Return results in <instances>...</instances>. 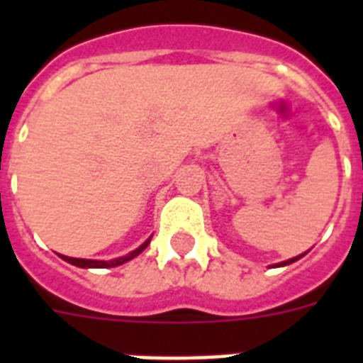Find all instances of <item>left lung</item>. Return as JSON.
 <instances>
[{
	"label": "left lung",
	"instance_id": "left-lung-1",
	"mask_svg": "<svg viewBox=\"0 0 363 363\" xmlns=\"http://www.w3.org/2000/svg\"><path fill=\"white\" fill-rule=\"evenodd\" d=\"M301 256H305V252H303V254H299V256H296V258H290V259H286V262H281V264H277V267H281V265L292 264V262H296V259H299V258H301Z\"/></svg>",
	"mask_w": 363,
	"mask_h": 363
}]
</instances>
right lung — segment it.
<instances>
[{"instance_id": "add662e5", "label": "right lung", "mask_w": 363, "mask_h": 363, "mask_svg": "<svg viewBox=\"0 0 363 363\" xmlns=\"http://www.w3.org/2000/svg\"><path fill=\"white\" fill-rule=\"evenodd\" d=\"M148 242H150V239H147V241L143 242L141 247L135 248V250H131L130 254H125V256H122V258H115V259H109V262H104V259H82V258H69V256H62V258L65 259V262H69V264L77 265V267H96V269H107V267H116V265H122L125 264V262H130L131 258H135V256H139V254L145 250V248L148 247Z\"/></svg>"}]
</instances>
